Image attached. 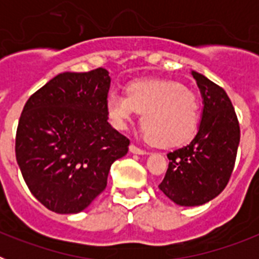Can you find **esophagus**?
<instances>
[{
  "mask_svg": "<svg viewBox=\"0 0 259 259\" xmlns=\"http://www.w3.org/2000/svg\"><path fill=\"white\" fill-rule=\"evenodd\" d=\"M130 152L134 153V154H148V152H146V150L141 149V148L136 146L135 144H131V145H130Z\"/></svg>",
  "mask_w": 259,
  "mask_h": 259,
  "instance_id": "1",
  "label": "esophagus"
}]
</instances>
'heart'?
Segmentation results:
<instances>
[{
    "mask_svg": "<svg viewBox=\"0 0 259 259\" xmlns=\"http://www.w3.org/2000/svg\"><path fill=\"white\" fill-rule=\"evenodd\" d=\"M106 113L114 127L123 128L140 113L146 140L158 146H175L191 140L201 116L197 95L171 80H140L125 87V96L111 91Z\"/></svg>",
    "mask_w": 259,
    "mask_h": 259,
    "instance_id": "b5f03b06",
    "label": "heart"
}]
</instances>
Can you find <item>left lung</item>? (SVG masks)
Wrapping results in <instances>:
<instances>
[{
	"label": "left lung",
	"instance_id": "8db88e82",
	"mask_svg": "<svg viewBox=\"0 0 259 259\" xmlns=\"http://www.w3.org/2000/svg\"><path fill=\"white\" fill-rule=\"evenodd\" d=\"M203 98L198 132L188 145L167 154L168 168L158 187L180 206H198L215 198L232 175L240 124L226 91L192 71Z\"/></svg>",
	"mask_w": 259,
	"mask_h": 259
}]
</instances>
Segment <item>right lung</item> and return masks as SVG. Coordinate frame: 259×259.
Wrapping results in <instances>:
<instances>
[{
    "label": "right lung",
    "instance_id": "right-lung-1",
    "mask_svg": "<svg viewBox=\"0 0 259 259\" xmlns=\"http://www.w3.org/2000/svg\"><path fill=\"white\" fill-rule=\"evenodd\" d=\"M110 76L100 67L63 72L36 91L23 107L15 155L31 193L47 209L75 214L107 184L110 167L130 140L107 122Z\"/></svg>",
    "mask_w": 259,
    "mask_h": 259
}]
</instances>
